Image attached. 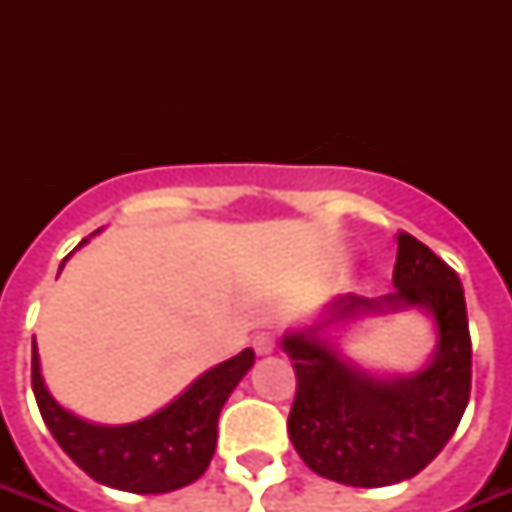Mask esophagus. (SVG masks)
<instances>
[{
  "instance_id": "34e87169",
  "label": "esophagus",
  "mask_w": 512,
  "mask_h": 512,
  "mask_svg": "<svg viewBox=\"0 0 512 512\" xmlns=\"http://www.w3.org/2000/svg\"><path fill=\"white\" fill-rule=\"evenodd\" d=\"M252 345H255V350L260 353V356H268V353L276 348V332H271V329H263V332H257L255 340H252Z\"/></svg>"
}]
</instances>
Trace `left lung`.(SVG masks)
I'll return each instance as SVG.
<instances>
[{
    "mask_svg": "<svg viewBox=\"0 0 512 512\" xmlns=\"http://www.w3.org/2000/svg\"><path fill=\"white\" fill-rule=\"evenodd\" d=\"M396 292L380 300L340 297L337 319L361 311L425 308L438 327V350L412 377L377 380L313 335L284 337L297 374L289 438L313 473L348 486H388L436 460L460 425L470 398L465 292L454 268L412 233H398Z\"/></svg>",
    "mask_w": 512,
    "mask_h": 512,
    "instance_id": "left-lung-1",
    "label": "left lung"
}]
</instances>
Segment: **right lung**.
<instances>
[{
	"label": "right lung",
	"instance_id": "add662e5",
	"mask_svg": "<svg viewBox=\"0 0 512 512\" xmlns=\"http://www.w3.org/2000/svg\"><path fill=\"white\" fill-rule=\"evenodd\" d=\"M255 364V350H241L207 374H201L183 396L148 420L132 425H92L47 393L39 372V356L31 353V388L44 425L60 449L98 484L132 494H164L204 476L217 444V417Z\"/></svg>",
	"mask_w": 512,
	"mask_h": 512
}]
</instances>
